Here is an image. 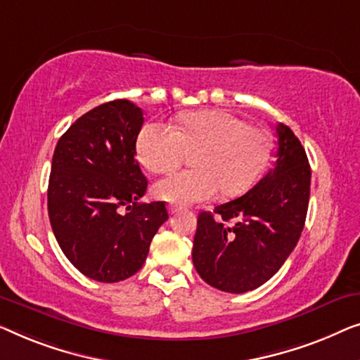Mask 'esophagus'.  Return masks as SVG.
<instances>
[{"label": "esophagus", "mask_w": 360, "mask_h": 360, "mask_svg": "<svg viewBox=\"0 0 360 360\" xmlns=\"http://www.w3.org/2000/svg\"><path fill=\"white\" fill-rule=\"evenodd\" d=\"M168 210H169L171 215H174V214H178V212L182 210V207L181 205H176V204H169L168 205Z\"/></svg>", "instance_id": "esophagus-1"}]
</instances>
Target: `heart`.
<instances>
[{
    "label": "heart",
    "mask_w": 360,
    "mask_h": 360,
    "mask_svg": "<svg viewBox=\"0 0 360 360\" xmlns=\"http://www.w3.org/2000/svg\"><path fill=\"white\" fill-rule=\"evenodd\" d=\"M136 151L155 174L174 171L189 153L195 169L156 184V195L173 204H195L221 194L240 195L261 178L271 156L269 135L226 110H197L179 117V129L153 120L140 130Z\"/></svg>",
    "instance_id": "heart-1"
}]
</instances>
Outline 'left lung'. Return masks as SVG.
<instances>
[{
    "label": "left lung",
    "mask_w": 360,
    "mask_h": 360,
    "mask_svg": "<svg viewBox=\"0 0 360 360\" xmlns=\"http://www.w3.org/2000/svg\"><path fill=\"white\" fill-rule=\"evenodd\" d=\"M277 161L245 195L197 219L192 248L195 271L209 285L229 293L267 282L297 246L305 225L311 169L300 140L276 125Z\"/></svg>",
    "instance_id": "8db88e82"
}]
</instances>
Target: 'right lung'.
<instances>
[{"mask_svg":"<svg viewBox=\"0 0 360 360\" xmlns=\"http://www.w3.org/2000/svg\"><path fill=\"white\" fill-rule=\"evenodd\" d=\"M143 112L127 99L91 109L60 136L47 205L53 235L77 269L98 282L134 276L168 220L165 202H140L146 182L135 155Z\"/></svg>","mask_w":360,"mask_h":360,"instance_id":"1","label":"right lung"}]
</instances>
